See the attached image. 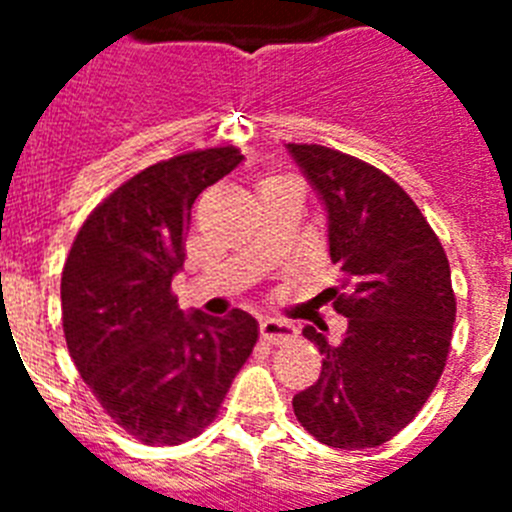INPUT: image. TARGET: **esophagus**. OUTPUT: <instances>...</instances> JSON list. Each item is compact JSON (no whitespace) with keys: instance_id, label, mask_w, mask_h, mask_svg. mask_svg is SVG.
<instances>
[{"instance_id":"obj_1","label":"esophagus","mask_w":512,"mask_h":512,"mask_svg":"<svg viewBox=\"0 0 512 512\" xmlns=\"http://www.w3.org/2000/svg\"><path fill=\"white\" fill-rule=\"evenodd\" d=\"M261 338L269 343H287L297 338V325L282 318H264L261 320Z\"/></svg>"}]
</instances>
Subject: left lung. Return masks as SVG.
<instances>
[{
    "instance_id": "obj_1",
    "label": "left lung",
    "mask_w": 512,
    "mask_h": 512,
    "mask_svg": "<svg viewBox=\"0 0 512 512\" xmlns=\"http://www.w3.org/2000/svg\"><path fill=\"white\" fill-rule=\"evenodd\" d=\"M287 148L328 212L330 261L343 279L323 295L348 318L341 343L305 325L323 369L292 408L325 446H382L420 413L446 366L456 320L449 259L384 171L325 146Z\"/></svg>"
}]
</instances>
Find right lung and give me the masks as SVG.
<instances>
[{
	"label": "right lung",
	"instance_id": "obj_1",
	"mask_svg": "<svg viewBox=\"0 0 512 512\" xmlns=\"http://www.w3.org/2000/svg\"><path fill=\"white\" fill-rule=\"evenodd\" d=\"M241 161L235 146L205 148L130 176L84 220L63 264L71 359L104 413L148 446L200 436L259 341L248 312L184 315L171 292L194 200Z\"/></svg>",
	"mask_w": 512,
	"mask_h": 512
}]
</instances>
